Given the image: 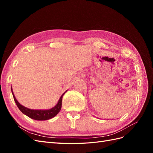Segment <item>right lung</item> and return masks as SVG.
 <instances>
[{
  "label": "right lung",
  "mask_w": 153,
  "mask_h": 153,
  "mask_svg": "<svg viewBox=\"0 0 153 153\" xmlns=\"http://www.w3.org/2000/svg\"><path fill=\"white\" fill-rule=\"evenodd\" d=\"M11 92L13 96L14 100H15L18 108L20 109L21 112L24 114L26 115L27 116H28L29 117L32 119L37 120V121H45V120H48V119H52L54 117L55 115H57L61 109L62 96L66 92H64V93L62 94L61 98H59L58 101V103H57L56 105L53 106V108L48 109V110H33V109H30V108H27L25 106L22 105L19 102H18L17 100L16 99L15 95H14L12 87H11Z\"/></svg>",
  "instance_id": "1"
}]
</instances>
